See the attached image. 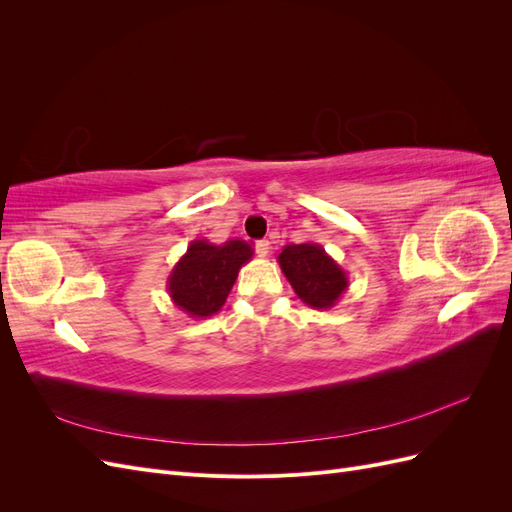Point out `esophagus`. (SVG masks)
<instances>
[{
    "label": "esophagus",
    "mask_w": 512,
    "mask_h": 512,
    "mask_svg": "<svg viewBox=\"0 0 512 512\" xmlns=\"http://www.w3.org/2000/svg\"><path fill=\"white\" fill-rule=\"evenodd\" d=\"M269 250H271V245H269V241H256V254H258L260 258H265V256H269Z\"/></svg>",
    "instance_id": "esophagus-1"
}]
</instances>
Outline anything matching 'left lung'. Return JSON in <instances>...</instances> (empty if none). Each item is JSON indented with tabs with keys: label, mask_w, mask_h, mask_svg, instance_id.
<instances>
[{
	"label": "left lung",
	"mask_w": 512,
	"mask_h": 512,
	"mask_svg": "<svg viewBox=\"0 0 512 512\" xmlns=\"http://www.w3.org/2000/svg\"><path fill=\"white\" fill-rule=\"evenodd\" d=\"M277 262L297 297L314 309H331L348 290V275L318 243H290Z\"/></svg>",
	"instance_id": "left-lung-1"
}]
</instances>
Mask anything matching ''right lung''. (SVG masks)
Listing matches in <instances>:
<instances>
[{
	"instance_id": "1",
	"label": "right lung",
	"mask_w": 512,
	"mask_h": 512,
	"mask_svg": "<svg viewBox=\"0 0 512 512\" xmlns=\"http://www.w3.org/2000/svg\"><path fill=\"white\" fill-rule=\"evenodd\" d=\"M254 250L250 243L230 239L222 245L196 239L188 245L177 265L168 275L166 290L170 299L190 318H209L218 314L239 269L250 262Z\"/></svg>"
}]
</instances>
